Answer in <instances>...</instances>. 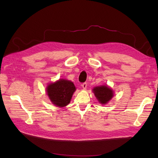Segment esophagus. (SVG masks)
<instances>
[{
	"instance_id": "obj_1",
	"label": "esophagus",
	"mask_w": 158,
	"mask_h": 158,
	"mask_svg": "<svg viewBox=\"0 0 158 158\" xmlns=\"http://www.w3.org/2000/svg\"><path fill=\"white\" fill-rule=\"evenodd\" d=\"M82 88H83L84 89H85V88H87V83H86V82L83 83V84H82Z\"/></svg>"
}]
</instances>
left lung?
<instances>
[{"label": "left lung", "mask_w": 158, "mask_h": 158, "mask_svg": "<svg viewBox=\"0 0 158 158\" xmlns=\"http://www.w3.org/2000/svg\"><path fill=\"white\" fill-rule=\"evenodd\" d=\"M93 91L99 102L102 104L107 103L113 95L112 89L108 88L107 85L95 87L94 88Z\"/></svg>", "instance_id": "8db88e82"}]
</instances>
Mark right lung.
<instances>
[{"label":"right lung","instance_id":"right-lung-1","mask_svg":"<svg viewBox=\"0 0 158 158\" xmlns=\"http://www.w3.org/2000/svg\"><path fill=\"white\" fill-rule=\"evenodd\" d=\"M76 88L73 82L62 79L49 84L47 88V95L51 102L59 107L67 106Z\"/></svg>","mask_w":158,"mask_h":158}]
</instances>
